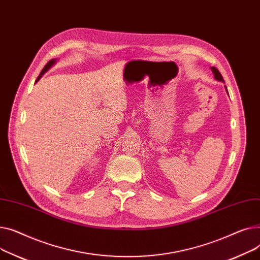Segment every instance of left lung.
I'll use <instances>...</instances> for the list:
<instances>
[{
  "mask_svg": "<svg viewBox=\"0 0 260 260\" xmlns=\"http://www.w3.org/2000/svg\"><path fill=\"white\" fill-rule=\"evenodd\" d=\"M212 71H213V73H214V78H215L217 81H219V82H224L223 79H222V75L220 74V72L218 71L217 68L212 67ZM226 92H228V91H226Z\"/></svg>",
  "mask_w": 260,
  "mask_h": 260,
  "instance_id": "8db88e82",
  "label": "left lung"
}]
</instances>
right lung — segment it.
<instances>
[{"instance_id": "add662e5", "label": "right lung", "mask_w": 260, "mask_h": 260, "mask_svg": "<svg viewBox=\"0 0 260 260\" xmlns=\"http://www.w3.org/2000/svg\"><path fill=\"white\" fill-rule=\"evenodd\" d=\"M54 63H55V59H50V60H49V62H48L47 64H46V65H45V67H44V68L42 69V71H41L40 75L38 76V79H37L36 83H37V82H38V81H39V80H40V79L42 78V75H43V74H44V73H45L46 71H47V70H48V69H49V68H50V67H51V66H52V65H53Z\"/></svg>"}]
</instances>
